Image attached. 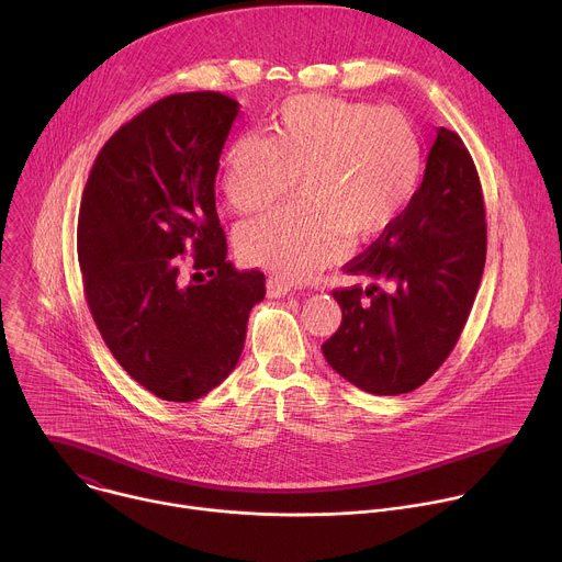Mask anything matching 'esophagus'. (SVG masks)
<instances>
[{
    "label": "esophagus",
    "instance_id": "34e87169",
    "mask_svg": "<svg viewBox=\"0 0 562 562\" xmlns=\"http://www.w3.org/2000/svg\"><path fill=\"white\" fill-rule=\"evenodd\" d=\"M291 291H293L291 284H286V282L278 280V278H269V280H267V293H269L271 297H282V295H289Z\"/></svg>",
    "mask_w": 562,
    "mask_h": 562
}]
</instances>
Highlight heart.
Segmentation results:
<instances>
[{
  "mask_svg": "<svg viewBox=\"0 0 562 562\" xmlns=\"http://www.w3.org/2000/svg\"><path fill=\"white\" fill-rule=\"evenodd\" d=\"M425 150L416 124L395 109L327 95L286 100L269 137H233L220 157L228 206L258 213L295 187L300 200L237 231L243 258L297 282L338 262L349 239L369 243L409 209Z\"/></svg>",
  "mask_w": 562,
  "mask_h": 562,
  "instance_id": "heart-1",
  "label": "heart"
}]
</instances>
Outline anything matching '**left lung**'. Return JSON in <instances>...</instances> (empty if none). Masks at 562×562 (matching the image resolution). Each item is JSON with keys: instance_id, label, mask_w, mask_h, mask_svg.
<instances>
[{"instance_id": "1", "label": "left lung", "mask_w": 562, "mask_h": 562, "mask_svg": "<svg viewBox=\"0 0 562 562\" xmlns=\"http://www.w3.org/2000/svg\"><path fill=\"white\" fill-rule=\"evenodd\" d=\"M487 258L483 187L460 135L438 128L420 189L375 243L345 265L369 284L336 289L327 362L375 395L409 393L453 351Z\"/></svg>"}]
</instances>
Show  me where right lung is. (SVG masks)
I'll return each instance as SVG.
<instances>
[{
    "label": "right lung",
    "mask_w": 562,
    "mask_h": 562,
    "mask_svg": "<svg viewBox=\"0 0 562 562\" xmlns=\"http://www.w3.org/2000/svg\"><path fill=\"white\" fill-rule=\"evenodd\" d=\"M237 111L215 91L150 104L102 146L79 209L77 258L95 325L124 371L169 403H193L228 378L265 297L262 271L226 260L215 211ZM184 266L205 282L187 283Z\"/></svg>",
    "instance_id": "1"
}]
</instances>
